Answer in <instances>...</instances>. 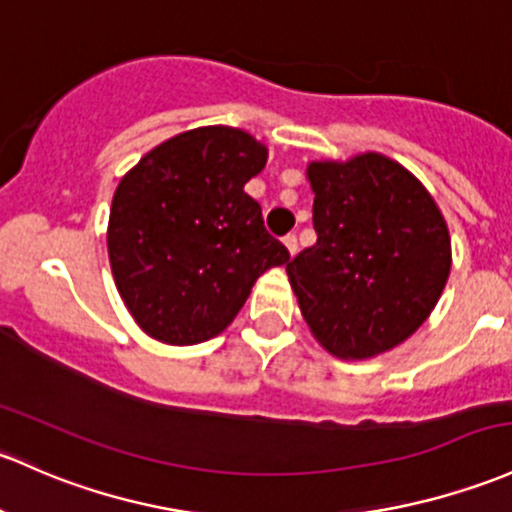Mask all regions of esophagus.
Wrapping results in <instances>:
<instances>
[{
	"label": "esophagus",
	"mask_w": 512,
	"mask_h": 512,
	"mask_svg": "<svg viewBox=\"0 0 512 512\" xmlns=\"http://www.w3.org/2000/svg\"><path fill=\"white\" fill-rule=\"evenodd\" d=\"M284 247H287V252L289 255H297L299 252V240H297V235H287V238H284Z\"/></svg>",
	"instance_id": "1"
}]
</instances>
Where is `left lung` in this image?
<instances>
[{"mask_svg":"<svg viewBox=\"0 0 512 512\" xmlns=\"http://www.w3.org/2000/svg\"><path fill=\"white\" fill-rule=\"evenodd\" d=\"M316 245L287 262L316 341L363 360L390 351L432 314L451 270V240L429 191L397 161L360 154L314 161Z\"/></svg>","mask_w":512,"mask_h":512,"instance_id":"1","label":"left lung"}]
</instances>
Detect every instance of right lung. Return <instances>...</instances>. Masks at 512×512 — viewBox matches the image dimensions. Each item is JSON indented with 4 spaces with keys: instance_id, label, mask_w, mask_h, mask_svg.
I'll use <instances>...</instances> for the list:
<instances>
[{
    "instance_id": "obj_1",
    "label": "right lung",
    "mask_w": 512,
    "mask_h": 512,
    "mask_svg": "<svg viewBox=\"0 0 512 512\" xmlns=\"http://www.w3.org/2000/svg\"><path fill=\"white\" fill-rule=\"evenodd\" d=\"M267 149L242 129L198 127L139 159L112 198L107 252L139 328L171 346L218 336L262 272L289 260L245 184Z\"/></svg>"
}]
</instances>
